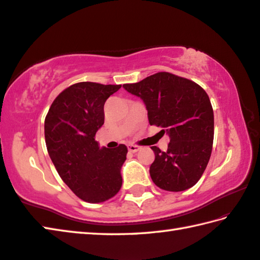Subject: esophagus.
<instances>
[{
	"label": "esophagus",
	"mask_w": 260,
	"mask_h": 260,
	"mask_svg": "<svg viewBox=\"0 0 260 260\" xmlns=\"http://www.w3.org/2000/svg\"><path fill=\"white\" fill-rule=\"evenodd\" d=\"M127 148H128L129 152H138V151L141 149L139 145H135V144H128L127 145Z\"/></svg>",
	"instance_id": "esophagus-1"
}]
</instances>
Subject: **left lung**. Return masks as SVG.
Here are the masks:
<instances>
[{"mask_svg": "<svg viewBox=\"0 0 260 260\" xmlns=\"http://www.w3.org/2000/svg\"><path fill=\"white\" fill-rule=\"evenodd\" d=\"M122 87L142 99L150 125L162 127L171 139L166 151L151 148L155 155L150 166L153 183L172 192L196 185L214 142V110L208 94L190 79L166 72Z\"/></svg>", "mask_w": 260, "mask_h": 260, "instance_id": "left-lung-1", "label": "left lung"}]
</instances>
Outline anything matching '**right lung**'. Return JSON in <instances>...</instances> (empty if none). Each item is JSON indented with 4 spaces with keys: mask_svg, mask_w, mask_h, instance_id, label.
<instances>
[{
    "mask_svg": "<svg viewBox=\"0 0 260 260\" xmlns=\"http://www.w3.org/2000/svg\"><path fill=\"white\" fill-rule=\"evenodd\" d=\"M121 85L92 82L74 84L52 103L44 121L45 143L56 172L68 187L89 204L116 196L122 178L120 169L127 148H100L95 141L105 122L107 99Z\"/></svg>",
    "mask_w": 260,
    "mask_h": 260,
    "instance_id": "add662e5",
    "label": "right lung"
}]
</instances>
